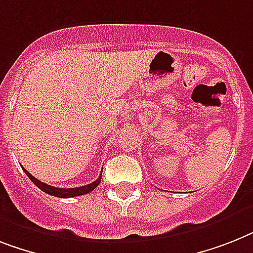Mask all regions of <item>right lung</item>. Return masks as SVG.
Instances as JSON below:
<instances>
[{"label": "right lung", "mask_w": 253, "mask_h": 253, "mask_svg": "<svg viewBox=\"0 0 253 253\" xmlns=\"http://www.w3.org/2000/svg\"><path fill=\"white\" fill-rule=\"evenodd\" d=\"M23 170L26 172L28 178L31 179V181H32V182L35 183L40 190H42L43 193L49 194V195H53V197H56V198H75V197H80V195H84V194L90 193L91 190H94L98 185H99L102 178V173H101V176L98 177V179H95L94 182L89 183V185H86V186L71 187V189H59V187L50 186V185H47V183L41 182L40 179H37L36 177H33L31 173L27 172L24 168H23Z\"/></svg>", "instance_id": "1"}]
</instances>
